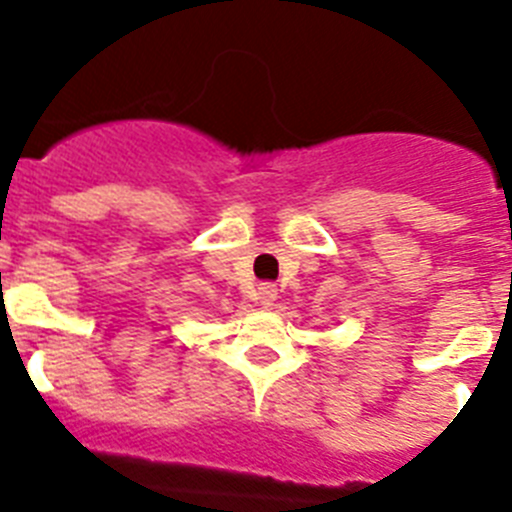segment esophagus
Instances as JSON below:
<instances>
[{
	"instance_id": "34e87169",
	"label": "esophagus",
	"mask_w": 512,
	"mask_h": 512,
	"mask_svg": "<svg viewBox=\"0 0 512 512\" xmlns=\"http://www.w3.org/2000/svg\"><path fill=\"white\" fill-rule=\"evenodd\" d=\"M274 300H277V287H274V284H261L259 287V302L264 307H269V305H274Z\"/></svg>"
}]
</instances>
